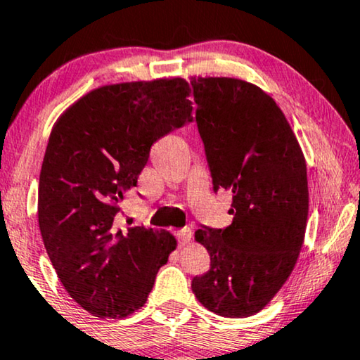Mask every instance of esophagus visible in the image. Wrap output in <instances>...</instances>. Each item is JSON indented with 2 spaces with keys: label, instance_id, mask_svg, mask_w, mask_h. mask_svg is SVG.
Returning <instances> with one entry per match:
<instances>
[{
  "label": "esophagus",
  "instance_id": "esophagus-1",
  "mask_svg": "<svg viewBox=\"0 0 360 360\" xmlns=\"http://www.w3.org/2000/svg\"><path fill=\"white\" fill-rule=\"evenodd\" d=\"M176 239H179V244L184 245L188 243V240L191 239V229L190 228H184L180 229L179 233H176Z\"/></svg>",
  "mask_w": 360,
  "mask_h": 360
}]
</instances>
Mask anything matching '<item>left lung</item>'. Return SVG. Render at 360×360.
Masks as SVG:
<instances>
[{
    "mask_svg": "<svg viewBox=\"0 0 360 360\" xmlns=\"http://www.w3.org/2000/svg\"><path fill=\"white\" fill-rule=\"evenodd\" d=\"M190 85L213 191L233 193L234 216L224 229L196 231L211 262L191 290L219 316H252L287 282L302 250L307 164L282 110L259 86L224 77Z\"/></svg>",
    "mask_w": 360,
    "mask_h": 360,
    "instance_id": "obj_1",
    "label": "left lung"
}]
</instances>
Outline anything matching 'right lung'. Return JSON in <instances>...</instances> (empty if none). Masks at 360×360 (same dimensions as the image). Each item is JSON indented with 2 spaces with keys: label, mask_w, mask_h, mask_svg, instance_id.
I'll return each mask as SVG.
<instances>
[{
  "label": "right lung",
  "mask_w": 360,
  "mask_h": 360,
  "mask_svg": "<svg viewBox=\"0 0 360 360\" xmlns=\"http://www.w3.org/2000/svg\"><path fill=\"white\" fill-rule=\"evenodd\" d=\"M181 78L101 86L56 122L39 179V228L68 295L98 318L147 302L176 240L167 231L117 228L150 147L193 121Z\"/></svg>",
  "instance_id": "1"
}]
</instances>
